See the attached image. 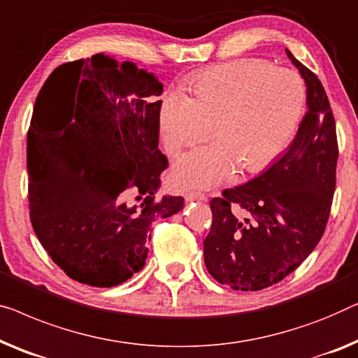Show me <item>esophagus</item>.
Segmentation results:
<instances>
[{"label":"esophagus","mask_w":358,"mask_h":358,"mask_svg":"<svg viewBox=\"0 0 358 358\" xmlns=\"http://www.w3.org/2000/svg\"><path fill=\"white\" fill-rule=\"evenodd\" d=\"M185 201H201L205 200L206 196L203 194H200V192H189V194H185Z\"/></svg>","instance_id":"obj_1"}]
</instances>
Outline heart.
I'll return each mask as SVG.
<instances>
[{
	"label": "heart",
	"instance_id": "1",
	"mask_svg": "<svg viewBox=\"0 0 358 358\" xmlns=\"http://www.w3.org/2000/svg\"><path fill=\"white\" fill-rule=\"evenodd\" d=\"M192 96L164 93L159 131L171 155L208 136L216 141L196 147L174 164L173 182L180 189L211 187L239 168L258 173L282 152L303 111L305 89L294 71L263 59H236L190 77Z\"/></svg>",
	"mask_w": 358,
	"mask_h": 358
}]
</instances>
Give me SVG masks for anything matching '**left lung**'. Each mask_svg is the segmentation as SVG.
Returning a JSON list of instances; mask_svg holds the SVG:
<instances>
[{
    "label": "left lung",
    "mask_w": 358,
    "mask_h": 358,
    "mask_svg": "<svg viewBox=\"0 0 358 358\" xmlns=\"http://www.w3.org/2000/svg\"><path fill=\"white\" fill-rule=\"evenodd\" d=\"M286 53L307 85L308 110L295 138L258 178L210 201L205 265L236 291H260L291 274L318 245L333 203L339 153L333 111L318 77Z\"/></svg>",
    "instance_id": "obj_1"
}]
</instances>
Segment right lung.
Instances as JSON below:
<instances>
[{"mask_svg": "<svg viewBox=\"0 0 358 358\" xmlns=\"http://www.w3.org/2000/svg\"><path fill=\"white\" fill-rule=\"evenodd\" d=\"M163 84L152 72L98 53L56 67L27 134L30 221L67 276L117 286L141 271L158 217L182 196H157Z\"/></svg>", "mask_w": 358, "mask_h": 358, "instance_id": "obj_1", "label": "right lung"}]
</instances>
